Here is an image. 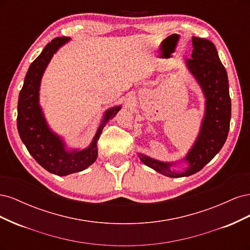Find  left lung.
<instances>
[{"instance_id":"1","label":"left lung","mask_w":250,"mask_h":250,"mask_svg":"<svg viewBox=\"0 0 250 250\" xmlns=\"http://www.w3.org/2000/svg\"><path fill=\"white\" fill-rule=\"evenodd\" d=\"M193 52L186 60L188 71L198 82L206 99L200 130L193 146L179 162L166 163L139 153L142 163L169 177H185L200 171L221 150L228 139L231 103L228 73L218 56L215 44L206 39L192 37ZM180 161L188 167L181 172L170 169Z\"/></svg>"}]
</instances>
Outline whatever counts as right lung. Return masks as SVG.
Masks as SVG:
<instances>
[{"label":"right lung","instance_id":"add662e5","mask_svg":"<svg viewBox=\"0 0 250 250\" xmlns=\"http://www.w3.org/2000/svg\"><path fill=\"white\" fill-rule=\"evenodd\" d=\"M70 41V37H57L49 42L29 66L18 103V130L29 153L43 169L58 176L85 170L98 156L97 142L103 128L122 108L117 105L104 112L103 119L89 146L84 149L67 148L63 139L53 131L40 104V88L42 75L53 55Z\"/></svg>","mask_w":250,"mask_h":250}]
</instances>
